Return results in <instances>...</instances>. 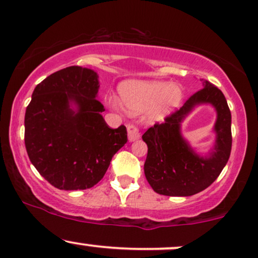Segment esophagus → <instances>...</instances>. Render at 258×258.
I'll return each instance as SVG.
<instances>
[{
    "instance_id": "obj_1",
    "label": "esophagus",
    "mask_w": 258,
    "mask_h": 258,
    "mask_svg": "<svg viewBox=\"0 0 258 258\" xmlns=\"http://www.w3.org/2000/svg\"><path fill=\"white\" fill-rule=\"evenodd\" d=\"M127 133H128L130 142L137 141V139L141 138V131H139L138 126L133 125V123H128V125H127Z\"/></svg>"
}]
</instances>
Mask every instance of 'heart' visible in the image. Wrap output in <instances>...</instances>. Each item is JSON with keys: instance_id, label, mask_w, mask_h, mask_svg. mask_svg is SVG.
Returning a JSON list of instances; mask_svg holds the SVG:
<instances>
[{"instance_id": "heart-1", "label": "heart", "mask_w": 258, "mask_h": 258, "mask_svg": "<svg viewBox=\"0 0 258 258\" xmlns=\"http://www.w3.org/2000/svg\"><path fill=\"white\" fill-rule=\"evenodd\" d=\"M121 102L132 113L138 114L149 109L151 121L163 120L178 107L182 98V91L178 85L166 82H126L119 88ZM114 108H119L116 99H110Z\"/></svg>"}]
</instances>
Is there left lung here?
<instances>
[{
  "instance_id": "left-lung-1",
  "label": "left lung",
  "mask_w": 258,
  "mask_h": 258,
  "mask_svg": "<svg viewBox=\"0 0 258 258\" xmlns=\"http://www.w3.org/2000/svg\"><path fill=\"white\" fill-rule=\"evenodd\" d=\"M202 80L203 89L195 92L184 105L156 122L142 136L148 145L145 178L155 192L164 196H192L206 190L222 172L231 155V110L222 91ZM210 103L218 113L214 131L217 144L208 158H201L179 133V123L198 104Z\"/></svg>"
}]
</instances>
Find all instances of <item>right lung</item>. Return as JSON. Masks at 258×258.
Wrapping results in <instances>:
<instances>
[{"label": "right lung", "instance_id": "add662e5", "mask_svg": "<svg viewBox=\"0 0 258 258\" xmlns=\"http://www.w3.org/2000/svg\"><path fill=\"white\" fill-rule=\"evenodd\" d=\"M98 76L71 66L36 86L25 113V147L39 174L60 190H85L103 178L127 142L126 127L110 128L98 99ZM77 105V110L70 103Z\"/></svg>", "mask_w": 258, "mask_h": 258}]
</instances>
